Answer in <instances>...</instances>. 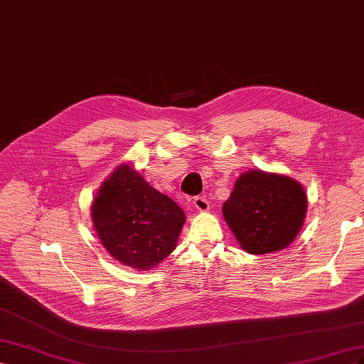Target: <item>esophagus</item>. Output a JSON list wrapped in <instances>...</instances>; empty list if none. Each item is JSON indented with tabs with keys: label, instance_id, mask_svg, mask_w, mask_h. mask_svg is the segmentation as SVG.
<instances>
[{
	"label": "esophagus",
	"instance_id": "esophagus-1",
	"mask_svg": "<svg viewBox=\"0 0 364 364\" xmlns=\"http://www.w3.org/2000/svg\"><path fill=\"white\" fill-rule=\"evenodd\" d=\"M193 204H195V209H198L200 212H205V210H209V200L205 198L204 195H198V196H195L193 198Z\"/></svg>",
	"mask_w": 364,
	"mask_h": 364
}]
</instances>
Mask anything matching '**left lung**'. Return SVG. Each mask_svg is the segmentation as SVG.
<instances>
[{
  "label": "left lung",
  "mask_w": 364,
  "mask_h": 364,
  "mask_svg": "<svg viewBox=\"0 0 364 364\" xmlns=\"http://www.w3.org/2000/svg\"><path fill=\"white\" fill-rule=\"evenodd\" d=\"M306 213L302 186L285 175L250 171L237 178L224 220L252 255L279 252L294 241Z\"/></svg>",
  "instance_id": "left-lung-1"
}]
</instances>
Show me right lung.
I'll return each instance as SVG.
<instances>
[{
    "label": "right lung",
    "instance_id": "add662e5",
    "mask_svg": "<svg viewBox=\"0 0 364 364\" xmlns=\"http://www.w3.org/2000/svg\"><path fill=\"white\" fill-rule=\"evenodd\" d=\"M91 218L109 255L136 269L152 268L169 256L186 223L181 207L128 164L102 184Z\"/></svg>",
    "mask_w": 364,
    "mask_h": 364
}]
</instances>
